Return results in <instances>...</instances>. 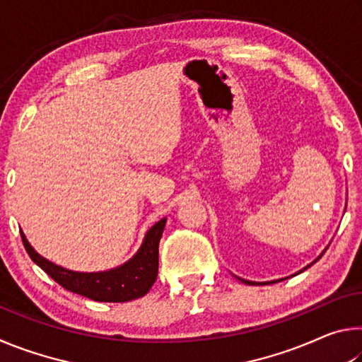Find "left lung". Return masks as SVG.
I'll return each mask as SVG.
<instances>
[{"mask_svg": "<svg viewBox=\"0 0 362 362\" xmlns=\"http://www.w3.org/2000/svg\"><path fill=\"white\" fill-rule=\"evenodd\" d=\"M322 254H324V252H322ZM322 254H321L320 257H317V259H316V260H315L313 263H316L317 260H320V259H321V257H322ZM313 263H310V265H308V267H305L303 269H306V268H310L311 265H313ZM303 269H300V272H298V273H302V272H303ZM238 279H240V281H243V283H244V284H250V286H254V284H269V283H272V284H273V283H276V281H269V283H254V281H247V279H241V278H238Z\"/></svg>", "mask_w": 362, "mask_h": 362, "instance_id": "left-lung-1", "label": "left lung"}]
</instances>
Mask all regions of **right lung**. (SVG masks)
Returning <instances> with one entry per match:
<instances>
[{
    "label": "right lung",
    "mask_w": 362,
    "mask_h": 362,
    "mask_svg": "<svg viewBox=\"0 0 362 362\" xmlns=\"http://www.w3.org/2000/svg\"><path fill=\"white\" fill-rule=\"evenodd\" d=\"M164 225H166V218H161L146 231L142 246L129 262L99 273H79L59 267L36 252L22 231L21 236L30 259L41 267V269H45L64 289L95 300V302L122 303L144 297L155 284L158 276V247Z\"/></svg>",
    "instance_id": "right-lung-1"
}]
</instances>
